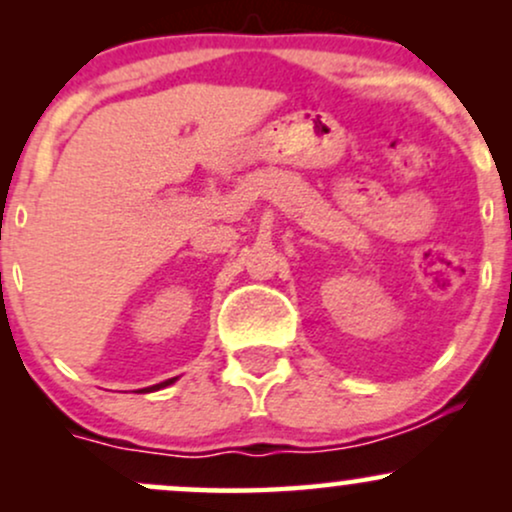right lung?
<instances>
[{
    "instance_id": "add662e5",
    "label": "right lung",
    "mask_w": 512,
    "mask_h": 512,
    "mask_svg": "<svg viewBox=\"0 0 512 512\" xmlns=\"http://www.w3.org/2000/svg\"><path fill=\"white\" fill-rule=\"evenodd\" d=\"M175 380L178 378H170V380H166V383H158V385H151V387H144V390H137V392H154V390H161V387H166V385H173Z\"/></svg>"
}]
</instances>
